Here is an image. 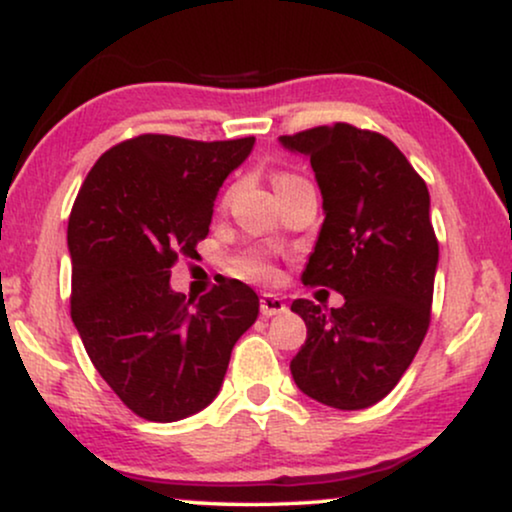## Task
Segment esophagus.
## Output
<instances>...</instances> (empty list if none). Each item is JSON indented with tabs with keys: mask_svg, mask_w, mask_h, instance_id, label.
<instances>
[{
	"mask_svg": "<svg viewBox=\"0 0 512 512\" xmlns=\"http://www.w3.org/2000/svg\"><path fill=\"white\" fill-rule=\"evenodd\" d=\"M260 312L264 319H269V316H276V314H283L286 312V302H283L281 297L274 293H264L260 297Z\"/></svg>",
	"mask_w": 512,
	"mask_h": 512,
	"instance_id": "1",
	"label": "esophagus"
}]
</instances>
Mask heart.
<instances>
[{"mask_svg":"<svg viewBox=\"0 0 512 512\" xmlns=\"http://www.w3.org/2000/svg\"><path fill=\"white\" fill-rule=\"evenodd\" d=\"M297 177H293V174H281V177L276 179V186L281 184H288V181H295ZM238 269L243 271L245 276L250 278H269L271 276V267L269 262L264 260L262 255H250V257H243L241 262H238Z\"/></svg>","mask_w":512,"mask_h":512,"instance_id":"b5f03b06","label":"heart"}]
</instances>
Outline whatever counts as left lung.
Listing matches in <instances>:
<instances>
[{"mask_svg":"<svg viewBox=\"0 0 512 512\" xmlns=\"http://www.w3.org/2000/svg\"><path fill=\"white\" fill-rule=\"evenodd\" d=\"M278 144L309 160L326 215L302 281L345 297L331 312L293 302L307 340L290 373L319 404L368 409L394 390L430 326L439 245L428 186L390 139L345 122Z\"/></svg>","mask_w":512,"mask_h":512,"instance_id":"left-lung-1","label":"left lung"}]
</instances>
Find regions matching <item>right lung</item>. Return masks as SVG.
<instances>
[{"mask_svg": "<svg viewBox=\"0 0 512 512\" xmlns=\"http://www.w3.org/2000/svg\"><path fill=\"white\" fill-rule=\"evenodd\" d=\"M252 146L255 137L141 134L103 153L77 193L70 316L101 378L146 420L174 423L212 404L260 314V297L236 278L200 300L170 286L174 260L196 255L224 179Z\"/></svg>", "mask_w": 512, "mask_h": 512, "instance_id": "add662e5", "label": "right lung"}]
</instances>
